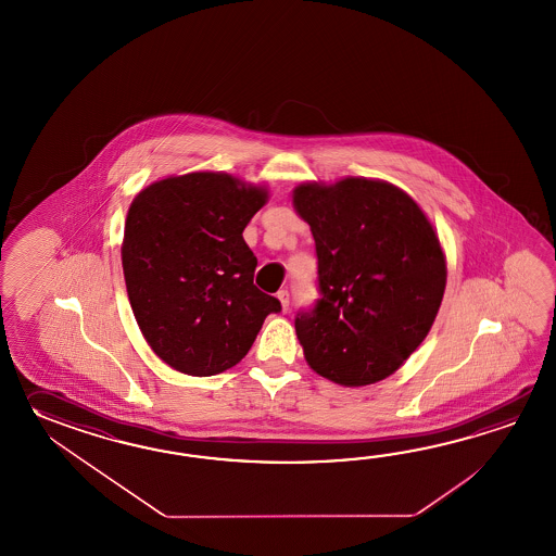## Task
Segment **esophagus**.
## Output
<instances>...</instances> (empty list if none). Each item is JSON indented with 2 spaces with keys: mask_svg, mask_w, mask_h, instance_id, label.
Returning <instances> with one entry per match:
<instances>
[{
  "mask_svg": "<svg viewBox=\"0 0 556 556\" xmlns=\"http://www.w3.org/2000/svg\"><path fill=\"white\" fill-rule=\"evenodd\" d=\"M276 295H278V300H280V304H282L283 312H286L288 306H290V294H288V290H280Z\"/></svg>",
  "mask_w": 556,
  "mask_h": 556,
  "instance_id": "esophagus-1",
  "label": "esophagus"
}]
</instances>
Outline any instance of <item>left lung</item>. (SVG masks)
I'll return each mask as SVG.
<instances>
[{
  "mask_svg": "<svg viewBox=\"0 0 556 556\" xmlns=\"http://www.w3.org/2000/svg\"><path fill=\"white\" fill-rule=\"evenodd\" d=\"M292 204L318 254L321 298L295 318L307 366L343 388L390 378L438 318L447 283L438 230L379 178L300 182Z\"/></svg>",
  "mask_w": 556,
  "mask_h": 556,
  "instance_id": "obj_1",
  "label": "left lung"
}]
</instances>
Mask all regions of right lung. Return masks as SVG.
Listing matches in <instances>:
<instances>
[{
  "label": "right lung",
  "mask_w": 556,
  "mask_h": 556,
  "mask_svg": "<svg viewBox=\"0 0 556 556\" xmlns=\"http://www.w3.org/2000/svg\"><path fill=\"white\" fill-rule=\"evenodd\" d=\"M264 185L218 170L154 180L132 199L121 244L130 307L166 366L206 378L249 354L280 302L254 286L242 232L268 202Z\"/></svg>",
  "instance_id": "right-lung-1"
}]
</instances>
